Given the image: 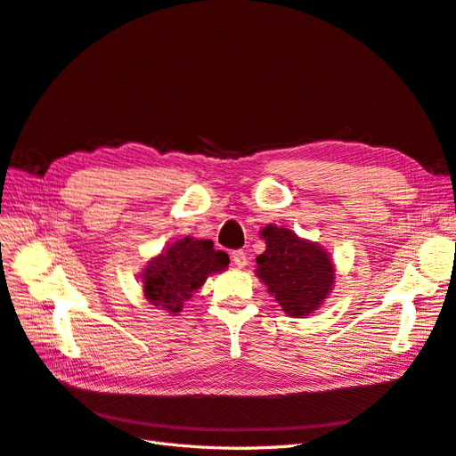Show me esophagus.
Returning <instances> with one entry per match:
<instances>
[{"label":"esophagus","mask_w":456,"mask_h":456,"mask_svg":"<svg viewBox=\"0 0 456 456\" xmlns=\"http://www.w3.org/2000/svg\"><path fill=\"white\" fill-rule=\"evenodd\" d=\"M232 262L236 265L238 268H245L247 266V255L243 251H233L232 253Z\"/></svg>","instance_id":"esophagus-1"}]
</instances>
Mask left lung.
I'll use <instances>...</instances> for the list:
<instances>
[{
	"label": "left lung",
	"mask_w": 456,
	"mask_h": 456,
	"mask_svg": "<svg viewBox=\"0 0 456 456\" xmlns=\"http://www.w3.org/2000/svg\"><path fill=\"white\" fill-rule=\"evenodd\" d=\"M266 251L256 256V278L289 317L314 314L335 285V265L320 243L298 238L285 226L260 230Z\"/></svg>",
	"instance_id": "left-lung-1"
}]
</instances>
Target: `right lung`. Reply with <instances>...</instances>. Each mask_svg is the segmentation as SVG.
Here are the masks:
<instances>
[{
  "mask_svg": "<svg viewBox=\"0 0 456 456\" xmlns=\"http://www.w3.org/2000/svg\"><path fill=\"white\" fill-rule=\"evenodd\" d=\"M228 265V255L213 249V241L186 236L148 260L141 272L144 298L169 315H178L207 278L224 272Z\"/></svg>",
  "mask_w": 456,
  "mask_h": 456,
  "instance_id": "right-lung-1",
  "label": "right lung"
}]
</instances>
